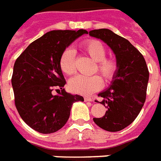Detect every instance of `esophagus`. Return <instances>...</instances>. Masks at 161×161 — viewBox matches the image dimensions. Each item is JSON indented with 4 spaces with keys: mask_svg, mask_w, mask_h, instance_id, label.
Instances as JSON below:
<instances>
[{
    "mask_svg": "<svg viewBox=\"0 0 161 161\" xmlns=\"http://www.w3.org/2000/svg\"><path fill=\"white\" fill-rule=\"evenodd\" d=\"M84 101L85 102H92L93 101V99L91 97H84Z\"/></svg>",
    "mask_w": 161,
    "mask_h": 161,
    "instance_id": "obj_1",
    "label": "esophagus"
}]
</instances>
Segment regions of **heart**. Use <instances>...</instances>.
Listing matches in <instances>:
<instances>
[{"instance_id": "obj_1", "label": "heart", "mask_w": 161, "mask_h": 161, "mask_svg": "<svg viewBox=\"0 0 161 161\" xmlns=\"http://www.w3.org/2000/svg\"><path fill=\"white\" fill-rule=\"evenodd\" d=\"M81 49L91 59L96 62L95 71L97 70L106 82L114 79L118 70V63L114 57L106 58V47L97 40H88L81 44ZM61 70L66 75H72L76 72V63L73 50H64L59 59ZM103 86L101 77L95 75L92 77L76 76L69 81V89L74 93L89 96L98 91Z\"/></svg>"}]
</instances>
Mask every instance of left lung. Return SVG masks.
<instances>
[{"label":"left lung","instance_id":"obj_1","mask_svg":"<svg viewBox=\"0 0 161 161\" xmlns=\"http://www.w3.org/2000/svg\"><path fill=\"white\" fill-rule=\"evenodd\" d=\"M90 35L106 43L118 63L117 73L109 87L98 96L107 108L103 117L93 118L106 131L117 132L130 125L137 117L146 101L149 71L142 54L128 40L111 30H92Z\"/></svg>","mask_w":161,"mask_h":161}]
</instances>
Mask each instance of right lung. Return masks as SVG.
Wrapping results in <instances>:
<instances>
[{
	"label": "right lung",
	"instance_id": "right-lung-1",
	"mask_svg": "<svg viewBox=\"0 0 161 161\" xmlns=\"http://www.w3.org/2000/svg\"><path fill=\"white\" fill-rule=\"evenodd\" d=\"M86 30H54L27 46L14 65L12 86L20 117L30 128L51 134L63 128L75 102H84L79 95L64 91L66 84L59 66L61 54ZM60 88L58 95L51 91Z\"/></svg>",
	"mask_w": 161,
	"mask_h": 161
}]
</instances>
